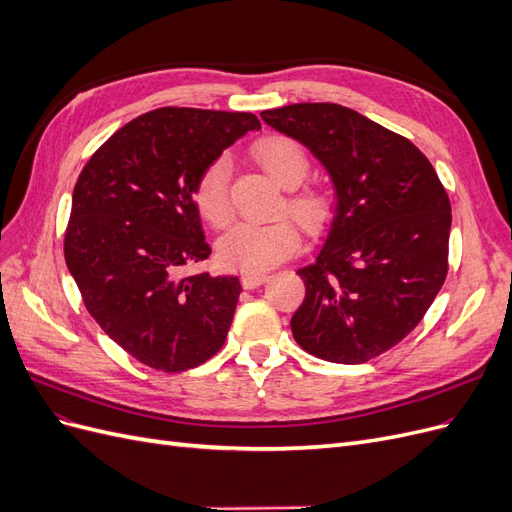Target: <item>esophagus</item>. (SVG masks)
<instances>
[{"instance_id":"obj_1","label":"esophagus","mask_w":512,"mask_h":512,"mask_svg":"<svg viewBox=\"0 0 512 512\" xmlns=\"http://www.w3.org/2000/svg\"><path fill=\"white\" fill-rule=\"evenodd\" d=\"M269 280L267 273H243L241 275V284L243 288H256L260 284H265Z\"/></svg>"}]
</instances>
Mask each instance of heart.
I'll list each match as a JSON object with an SVG mask.
<instances>
[{
    "mask_svg": "<svg viewBox=\"0 0 512 512\" xmlns=\"http://www.w3.org/2000/svg\"><path fill=\"white\" fill-rule=\"evenodd\" d=\"M254 158L282 185L292 188L286 209L305 230H320L329 218L331 200L320 188H297L309 170L305 147L292 136L273 134L254 145ZM196 205L211 226H224L232 215L230 203V158L211 160L196 183ZM301 245V232L292 220L267 224L239 222L218 239V260L226 269L245 273L267 271L292 256Z\"/></svg>",
    "mask_w": 512,
    "mask_h": 512,
    "instance_id": "1",
    "label": "heart"
}]
</instances>
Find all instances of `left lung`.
<instances>
[{"mask_svg": "<svg viewBox=\"0 0 512 512\" xmlns=\"http://www.w3.org/2000/svg\"><path fill=\"white\" fill-rule=\"evenodd\" d=\"M260 117L312 151L335 188L324 245L297 271L305 299L292 335L324 361L374 359L423 320L446 280L448 194L408 138L352 108L301 102Z\"/></svg>", "mask_w": 512, "mask_h": 512, "instance_id": "8db88e82", "label": "left lung"}]
</instances>
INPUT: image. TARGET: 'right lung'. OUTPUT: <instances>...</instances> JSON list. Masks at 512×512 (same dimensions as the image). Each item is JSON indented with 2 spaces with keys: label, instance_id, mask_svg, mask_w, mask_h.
I'll list each match as a JSON object with an SVG mask.
<instances>
[{
  "label": "right lung",
  "instance_id": "right-lung-1",
  "mask_svg": "<svg viewBox=\"0 0 512 512\" xmlns=\"http://www.w3.org/2000/svg\"><path fill=\"white\" fill-rule=\"evenodd\" d=\"M250 130L252 113L158 108L108 138L74 185L68 271L102 331L147 367L192 369L226 342L239 277L183 269L211 254L198 177Z\"/></svg>",
  "mask_w": 512,
  "mask_h": 512
}]
</instances>
